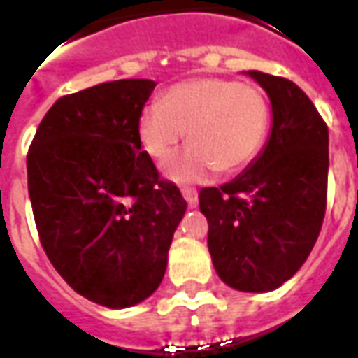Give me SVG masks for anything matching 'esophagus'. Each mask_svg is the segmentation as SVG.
I'll list each match as a JSON object with an SVG mask.
<instances>
[{
  "mask_svg": "<svg viewBox=\"0 0 358 358\" xmlns=\"http://www.w3.org/2000/svg\"><path fill=\"white\" fill-rule=\"evenodd\" d=\"M182 195H184V199L187 201V207H189V209L197 207V201H199V199H197V192H195V189H192V187H184V189H182Z\"/></svg>",
  "mask_w": 358,
  "mask_h": 358,
  "instance_id": "1",
  "label": "esophagus"
}]
</instances>
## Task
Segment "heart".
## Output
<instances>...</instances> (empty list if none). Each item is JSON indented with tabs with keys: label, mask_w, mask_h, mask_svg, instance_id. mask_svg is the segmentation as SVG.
<instances>
[{
	"label": "heart",
	"mask_w": 358,
	"mask_h": 358,
	"mask_svg": "<svg viewBox=\"0 0 358 358\" xmlns=\"http://www.w3.org/2000/svg\"><path fill=\"white\" fill-rule=\"evenodd\" d=\"M268 128L270 105L259 88L228 78H194L141 109L138 140L153 161L164 163L186 130L192 143L164 172L172 182L197 184L217 169L232 174L253 163Z\"/></svg>",
	"instance_id": "heart-1"
}]
</instances>
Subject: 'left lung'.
<instances>
[{"instance_id": "left-lung-1", "label": "left lung", "mask_w": 358, "mask_h": 358, "mask_svg": "<svg viewBox=\"0 0 358 358\" xmlns=\"http://www.w3.org/2000/svg\"><path fill=\"white\" fill-rule=\"evenodd\" d=\"M248 76L266 92L272 128L263 151L220 187H203L218 278L238 292H272L303 266L322 228L328 187V128L307 94L287 78Z\"/></svg>"}]
</instances>
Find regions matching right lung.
I'll use <instances>...</instances> for the list:
<instances>
[{
	"label": "right lung",
	"mask_w": 358,
	"mask_h": 358,
	"mask_svg": "<svg viewBox=\"0 0 358 358\" xmlns=\"http://www.w3.org/2000/svg\"><path fill=\"white\" fill-rule=\"evenodd\" d=\"M155 86L130 78L61 97L27 155L45 255L74 292L107 308L138 305L159 287L187 207L138 140Z\"/></svg>",
	"instance_id": "1"
}]
</instances>
